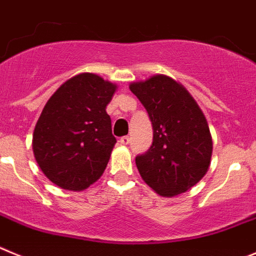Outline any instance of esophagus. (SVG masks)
I'll use <instances>...</instances> for the list:
<instances>
[{
	"mask_svg": "<svg viewBox=\"0 0 256 256\" xmlns=\"http://www.w3.org/2000/svg\"><path fill=\"white\" fill-rule=\"evenodd\" d=\"M120 142L122 145H128V142H130V138L128 136H122L121 139H120Z\"/></svg>",
	"mask_w": 256,
	"mask_h": 256,
	"instance_id": "34e87169",
	"label": "esophagus"
}]
</instances>
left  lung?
Segmentation results:
<instances>
[{"mask_svg": "<svg viewBox=\"0 0 256 256\" xmlns=\"http://www.w3.org/2000/svg\"><path fill=\"white\" fill-rule=\"evenodd\" d=\"M150 118L153 142L135 158L140 176L162 196H174L196 185L210 164L208 122L182 85L166 75L130 84Z\"/></svg>", "mask_w": 256, "mask_h": 256, "instance_id": "left-lung-1", "label": "left lung"}]
</instances>
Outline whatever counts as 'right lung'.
Masks as SVG:
<instances>
[{
	"label": "right lung",
	"instance_id": "right-lung-1",
	"mask_svg": "<svg viewBox=\"0 0 256 256\" xmlns=\"http://www.w3.org/2000/svg\"><path fill=\"white\" fill-rule=\"evenodd\" d=\"M116 85L79 74L54 92L33 134L36 160L61 188L80 191L102 176L116 144L106 107Z\"/></svg>",
	"mask_w": 256,
	"mask_h": 256
}]
</instances>
